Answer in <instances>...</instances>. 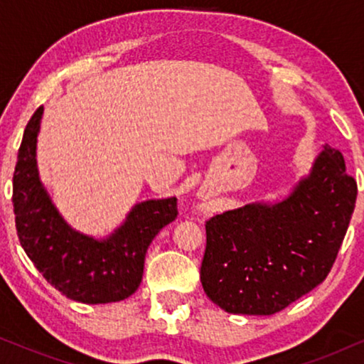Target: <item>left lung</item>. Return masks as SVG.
<instances>
[{
	"label": "left lung",
	"mask_w": 364,
	"mask_h": 364,
	"mask_svg": "<svg viewBox=\"0 0 364 364\" xmlns=\"http://www.w3.org/2000/svg\"><path fill=\"white\" fill-rule=\"evenodd\" d=\"M356 193L341 152L325 146L283 200L247 203L212 217L200 267L203 291L233 315L282 311L328 277Z\"/></svg>",
	"instance_id": "obj_1"
}]
</instances>
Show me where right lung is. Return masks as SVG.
<instances>
[{
  "mask_svg": "<svg viewBox=\"0 0 364 364\" xmlns=\"http://www.w3.org/2000/svg\"><path fill=\"white\" fill-rule=\"evenodd\" d=\"M43 106L24 129L13 176V207L21 247L34 267L69 300L97 305L126 300L142 282L154 237L176 220L177 198L136 203L106 238L81 233L64 220L39 178L36 162Z\"/></svg>",
  "mask_w": 364,
  "mask_h": 364,
  "instance_id": "1",
  "label": "right lung"
}]
</instances>
